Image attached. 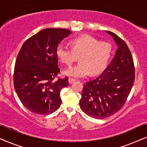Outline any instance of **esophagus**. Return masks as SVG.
<instances>
[{
    "label": "esophagus",
    "instance_id": "esophagus-1",
    "mask_svg": "<svg viewBox=\"0 0 147 147\" xmlns=\"http://www.w3.org/2000/svg\"><path fill=\"white\" fill-rule=\"evenodd\" d=\"M68 82H69V83L70 84H72L74 82H76V80L73 79V78H69V79H68Z\"/></svg>",
    "mask_w": 147,
    "mask_h": 147
}]
</instances>
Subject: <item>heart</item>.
<instances>
[{"mask_svg": "<svg viewBox=\"0 0 147 147\" xmlns=\"http://www.w3.org/2000/svg\"><path fill=\"white\" fill-rule=\"evenodd\" d=\"M71 48L59 45L55 54L61 63L70 65L79 57V63L63 71V74L72 78H80L89 75H96L105 69L112 54L110 43L100 42L89 35L80 36L70 41Z\"/></svg>", "mask_w": 147, "mask_h": 147, "instance_id": "obj_1", "label": "heart"}]
</instances>
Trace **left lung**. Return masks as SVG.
I'll list each match as a JSON object with an SVG mask.
<instances>
[{"label":"left lung","instance_id":"8db88e82","mask_svg":"<svg viewBox=\"0 0 147 147\" xmlns=\"http://www.w3.org/2000/svg\"><path fill=\"white\" fill-rule=\"evenodd\" d=\"M118 46L114 57L102 74L84 84L80 106L90 117L102 119L115 114L124 106L135 76L131 53L123 40L105 31Z\"/></svg>","mask_w":147,"mask_h":147}]
</instances>
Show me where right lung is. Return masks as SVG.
<instances>
[{"instance_id":"add662e5","label":"right lung","mask_w":147,"mask_h":147,"mask_svg":"<svg viewBox=\"0 0 147 147\" xmlns=\"http://www.w3.org/2000/svg\"><path fill=\"white\" fill-rule=\"evenodd\" d=\"M71 33L66 29H43L28 39L18 54L14 70V87L25 108L47 115L60 107V92L69 85L68 78L54 80L59 73L56 48Z\"/></svg>"}]
</instances>
